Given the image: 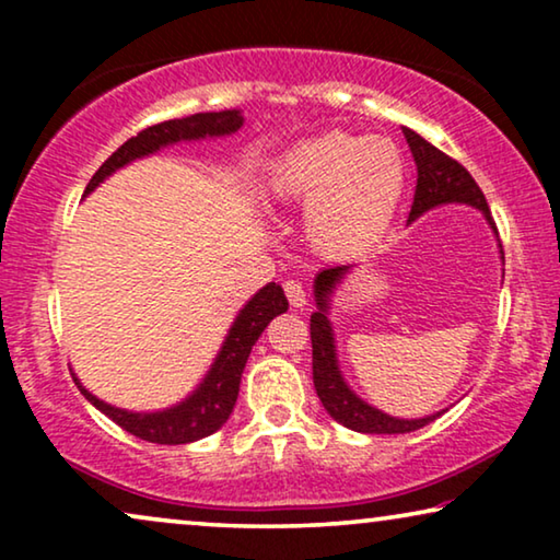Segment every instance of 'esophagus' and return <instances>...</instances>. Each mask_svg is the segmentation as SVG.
I'll return each instance as SVG.
<instances>
[{"instance_id": "1", "label": "esophagus", "mask_w": 560, "mask_h": 560, "mask_svg": "<svg viewBox=\"0 0 560 560\" xmlns=\"http://www.w3.org/2000/svg\"><path fill=\"white\" fill-rule=\"evenodd\" d=\"M282 288H285L288 303L293 305V308H305V303H308V301H305V290H303L301 282H298V280H288Z\"/></svg>"}]
</instances>
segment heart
<instances>
[{"label": "heart", "instance_id": "heart-1", "mask_svg": "<svg viewBox=\"0 0 560 560\" xmlns=\"http://www.w3.org/2000/svg\"><path fill=\"white\" fill-rule=\"evenodd\" d=\"M405 183L408 165L393 140L328 129L275 160L267 194L278 203H305V240L318 255L343 259L387 234Z\"/></svg>", "mask_w": 560, "mask_h": 560}]
</instances>
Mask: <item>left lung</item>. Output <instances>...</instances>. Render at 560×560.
I'll return each mask as SVG.
<instances>
[{
    "instance_id": "obj_1",
    "label": "left lung",
    "mask_w": 560,
    "mask_h": 560,
    "mask_svg": "<svg viewBox=\"0 0 560 560\" xmlns=\"http://www.w3.org/2000/svg\"><path fill=\"white\" fill-rule=\"evenodd\" d=\"M408 148L416 158L418 165V186L416 196H412L410 217L408 221H416L423 217L425 211L435 209L443 203H466L474 206L485 213L489 226L494 229L492 213H489L487 198L477 186V180L471 178L469 171L462 163H456L454 158H448L446 152L433 148L431 142H425L423 137L412 132V129L402 127ZM351 270V265H336L326 267L324 272L316 275V313L311 316V343H313V385L324 402L328 416L336 423L351 428L357 433H410L418 431L428 423H433L441 412L416 420H402L393 418L387 412H382L372 405H366L362 397L351 393L347 382L341 377L339 359H336V343H334V328L328 324V303H331L334 288L343 280V275Z\"/></svg>"
}]
</instances>
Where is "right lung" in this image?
<instances>
[{
  "instance_id": "add662e5",
  "label": "right lung",
  "mask_w": 560,
  "mask_h": 560,
  "mask_svg": "<svg viewBox=\"0 0 560 560\" xmlns=\"http://www.w3.org/2000/svg\"><path fill=\"white\" fill-rule=\"evenodd\" d=\"M244 117L236 109L226 112H203V114H190L183 119H167L160 125H152L142 129L137 137L121 144L114 155L106 158V163L94 173V178L89 180L86 194H91L98 183L109 178L114 171L132 163L137 158L152 155L165 144H175L183 140H203V137H221V135H234L242 127ZM83 194V196H86ZM288 311V298L282 293L280 285L267 282V285L255 293V298L244 305L240 316L234 318V326L229 328L224 347H221L217 362L211 364L209 374H206L201 385L194 389V395H188L180 405L160 410V412H129L114 405H106L89 393L81 385L79 377L75 385L83 393V397L94 405L96 410H102L104 416H109L119 428H125L127 433L137 435V439L150 441V443H165V446H178V443H190L206 435L217 433L221 425L226 423L232 416L236 395H240V382L244 364L259 334L265 331L267 324L275 316Z\"/></svg>"
}]
</instances>
